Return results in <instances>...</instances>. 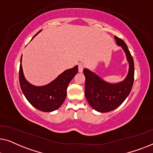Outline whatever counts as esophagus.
Instances as JSON below:
<instances>
[{
  "mask_svg": "<svg viewBox=\"0 0 153 153\" xmlns=\"http://www.w3.org/2000/svg\"><path fill=\"white\" fill-rule=\"evenodd\" d=\"M83 68H84V66H83V65H82V64H79V73L83 72Z\"/></svg>",
  "mask_w": 153,
  "mask_h": 153,
  "instance_id": "obj_1",
  "label": "esophagus"
}]
</instances>
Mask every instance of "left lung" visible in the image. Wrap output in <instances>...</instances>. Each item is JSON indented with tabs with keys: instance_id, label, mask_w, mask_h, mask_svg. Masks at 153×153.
Returning <instances> with one entry per match:
<instances>
[{
	"instance_id": "1",
	"label": "left lung",
	"mask_w": 153,
	"mask_h": 153,
	"mask_svg": "<svg viewBox=\"0 0 153 153\" xmlns=\"http://www.w3.org/2000/svg\"><path fill=\"white\" fill-rule=\"evenodd\" d=\"M114 38L117 45L124 51L128 62V72L124 80L110 83L90 70H83L85 96L91 107L100 113L109 112L118 108L128 97L134 83V65L130 52L123 39L116 36Z\"/></svg>"
}]
</instances>
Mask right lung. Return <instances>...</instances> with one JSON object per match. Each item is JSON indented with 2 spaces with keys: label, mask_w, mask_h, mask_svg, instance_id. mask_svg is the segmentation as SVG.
I'll return each mask as SVG.
<instances>
[{
  "label": "right lung",
  "mask_w": 153,
  "mask_h": 153,
  "mask_svg": "<svg viewBox=\"0 0 153 153\" xmlns=\"http://www.w3.org/2000/svg\"><path fill=\"white\" fill-rule=\"evenodd\" d=\"M42 31L39 30L33 39ZM22 56L19 68L21 89L27 100L37 109L44 112H51L60 107L65 100L69 83L78 72V66L65 70L48 84L35 85L26 80L23 72Z\"/></svg>",
  "instance_id": "obj_1"
}]
</instances>
